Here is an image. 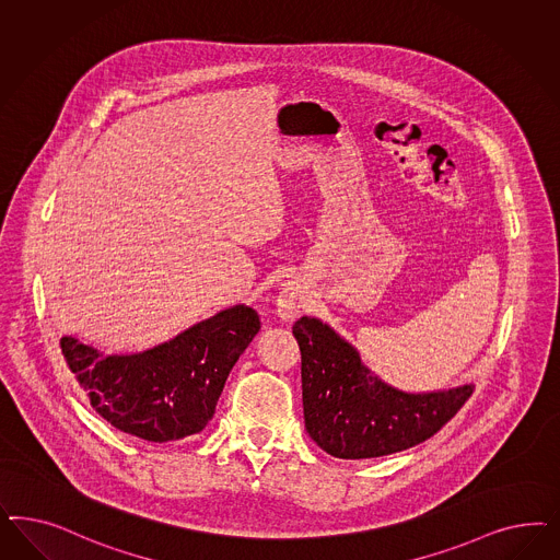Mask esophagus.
<instances>
[{"label": "esophagus", "instance_id": "34e87169", "mask_svg": "<svg viewBox=\"0 0 560 560\" xmlns=\"http://www.w3.org/2000/svg\"><path fill=\"white\" fill-rule=\"evenodd\" d=\"M303 307V294L296 287H287L278 299V315L282 319H292Z\"/></svg>", "mask_w": 560, "mask_h": 560}]
</instances>
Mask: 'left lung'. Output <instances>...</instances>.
I'll use <instances>...</instances> for the list:
<instances>
[{"instance_id": "8db88e82", "label": "left lung", "mask_w": 560, "mask_h": 560, "mask_svg": "<svg viewBox=\"0 0 560 560\" xmlns=\"http://www.w3.org/2000/svg\"><path fill=\"white\" fill-rule=\"evenodd\" d=\"M292 334L301 348L307 433L334 457L366 459L410 450L439 433L474 394L471 383L431 394L399 392L315 317H301Z\"/></svg>"}]
</instances>
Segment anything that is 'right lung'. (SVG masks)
I'll return each instance as SVG.
<instances>
[{
  "label": "right lung",
  "instance_id": "obj_1",
  "mask_svg": "<svg viewBox=\"0 0 560 560\" xmlns=\"http://www.w3.org/2000/svg\"><path fill=\"white\" fill-rule=\"evenodd\" d=\"M257 331V313L235 305L138 354L105 357L72 336L59 343L98 415L124 433L166 443L206 429L231 369Z\"/></svg>",
  "mask_w": 560,
  "mask_h": 560
}]
</instances>
